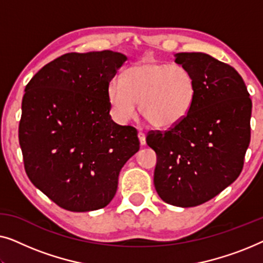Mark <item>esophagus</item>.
Masks as SVG:
<instances>
[{"instance_id":"1","label":"esophagus","mask_w":263,"mask_h":263,"mask_svg":"<svg viewBox=\"0 0 263 263\" xmlns=\"http://www.w3.org/2000/svg\"><path fill=\"white\" fill-rule=\"evenodd\" d=\"M139 140H140V143H141V146H145L146 145V135H145V133L139 132Z\"/></svg>"}]
</instances>
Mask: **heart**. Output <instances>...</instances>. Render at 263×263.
Wrapping results in <instances>:
<instances>
[{
	"label": "heart",
	"instance_id": "b5f03b06",
	"mask_svg": "<svg viewBox=\"0 0 263 263\" xmlns=\"http://www.w3.org/2000/svg\"><path fill=\"white\" fill-rule=\"evenodd\" d=\"M196 81L188 68L143 59L124 71V81L111 79L107 99L120 122L140 112L154 128L170 129L184 121L196 99Z\"/></svg>",
	"mask_w": 263,
	"mask_h": 263
}]
</instances>
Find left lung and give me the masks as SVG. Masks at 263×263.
Returning <instances> with one entry per match:
<instances>
[{
	"instance_id": "8db88e82",
	"label": "left lung",
	"mask_w": 263,
	"mask_h": 263,
	"mask_svg": "<svg viewBox=\"0 0 263 263\" xmlns=\"http://www.w3.org/2000/svg\"><path fill=\"white\" fill-rule=\"evenodd\" d=\"M175 62L192 71L196 99L184 121L149 132L157 153L154 186L178 207L204 203L238 177L250 143L251 99L235 68L203 52H178Z\"/></svg>"
}]
</instances>
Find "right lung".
<instances>
[{
  "label": "right lung",
  "instance_id": "obj_1",
  "mask_svg": "<svg viewBox=\"0 0 263 263\" xmlns=\"http://www.w3.org/2000/svg\"><path fill=\"white\" fill-rule=\"evenodd\" d=\"M127 56L70 52L31 79L19 142L35 188L60 207L89 212L110 203L123 165L138 152V130L111 120L107 84Z\"/></svg>",
  "mask_w": 263,
  "mask_h": 263
}]
</instances>
